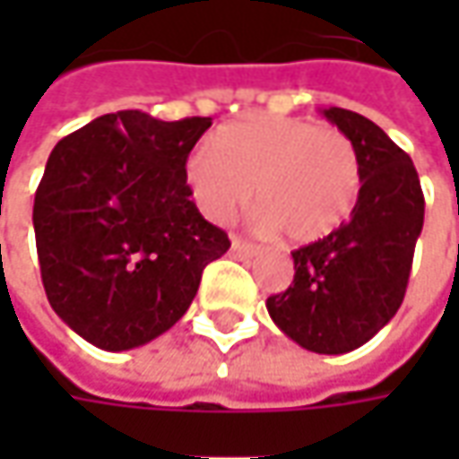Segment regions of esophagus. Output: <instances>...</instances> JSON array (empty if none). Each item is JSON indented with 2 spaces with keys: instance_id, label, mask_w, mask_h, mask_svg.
Wrapping results in <instances>:
<instances>
[{
  "instance_id": "obj_1",
  "label": "esophagus",
  "mask_w": 459,
  "mask_h": 459,
  "mask_svg": "<svg viewBox=\"0 0 459 459\" xmlns=\"http://www.w3.org/2000/svg\"><path fill=\"white\" fill-rule=\"evenodd\" d=\"M232 250H235L239 257L255 255V245H253V242H247V239H242V238H232Z\"/></svg>"
}]
</instances>
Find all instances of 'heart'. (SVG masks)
I'll list each match as a JSON object with an SVG mask.
<instances>
[{"label":"heart","instance_id":"heart-1","mask_svg":"<svg viewBox=\"0 0 459 459\" xmlns=\"http://www.w3.org/2000/svg\"><path fill=\"white\" fill-rule=\"evenodd\" d=\"M186 181L202 212L224 221L247 206L265 230L308 245L340 230L360 194V158L352 140L299 117H247L224 125L212 145L191 152Z\"/></svg>","mask_w":459,"mask_h":459}]
</instances>
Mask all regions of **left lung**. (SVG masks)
<instances>
[{"label":"left lung","mask_w":459,"mask_h":459,"mask_svg":"<svg viewBox=\"0 0 459 459\" xmlns=\"http://www.w3.org/2000/svg\"><path fill=\"white\" fill-rule=\"evenodd\" d=\"M325 117L358 151L360 194L340 230L293 250V283L265 307L304 350L342 355L373 340L401 307L424 227V194L411 158L376 122L340 107Z\"/></svg>","instance_id":"1"}]
</instances>
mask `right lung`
<instances>
[{
	"mask_svg": "<svg viewBox=\"0 0 459 459\" xmlns=\"http://www.w3.org/2000/svg\"><path fill=\"white\" fill-rule=\"evenodd\" d=\"M212 117L101 115L53 148L32 224L53 311L99 350L160 337L191 307L204 268L230 250L199 214L186 160Z\"/></svg>",
	"mask_w": 459,
	"mask_h": 459,
	"instance_id": "add662e5",
	"label": "right lung"
}]
</instances>
